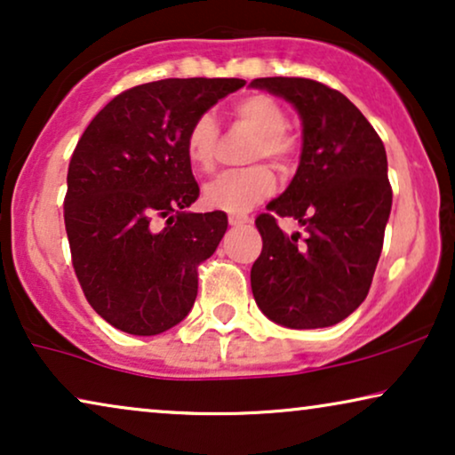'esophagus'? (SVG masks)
Segmentation results:
<instances>
[{
	"instance_id": "1",
	"label": "esophagus",
	"mask_w": 455,
	"mask_h": 455,
	"mask_svg": "<svg viewBox=\"0 0 455 455\" xmlns=\"http://www.w3.org/2000/svg\"><path fill=\"white\" fill-rule=\"evenodd\" d=\"M228 221H229V226L240 228V226H246L251 220H248V215H244V213H229Z\"/></svg>"
}]
</instances>
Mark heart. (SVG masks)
I'll list each match as a JSON object with an SVG mask.
<instances>
[{
  "label": "heart",
  "mask_w": 455,
  "mask_h": 455,
  "mask_svg": "<svg viewBox=\"0 0 455 455\" xmlns=\"http://www.w3.org/2000/svg\"><path fill=\"white\" fill-rule=\"evenodd\" d=\"M229 116L235 124L254 132V140L248 148V161H269L279 173H290L298 157V142L288 128V116L275 99L263 92H252L238 99L229 108ZM220 126L211 114H201L190 122L184 136V151L195 170L209 173L215 170ZM275 190V176L263 164L244 167V170L226 172L204 186L203 201L217 211L252 209Z\"/></svg>",
  "instance_id": "1"
}]
</instances>
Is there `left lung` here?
<instances>
[{
    "instance_id": "1",
    "label": "left lung",
    "mask_w": 455,
    "mask_h": 455,
    "mask_svg": "<svg viewBox=\"0 0 455 455\" xmlns=\"http://www.w3.org/2000/svg\"><path fill=\"white\" fill-rule=\"evenodd\" d=\"M302 117L300 165L288 190L254 223L263 251L251 269L259 308L291 329L331 327L369 294L391 211L387 155L350 99L310 78H254ZM277 216L309 234L285 236Z\"/></svg>"
}]
</instances>
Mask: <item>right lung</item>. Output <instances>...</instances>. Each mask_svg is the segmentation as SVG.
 Segmentation results:
<instances>
[{
  "mask_svg": "<svg viewBox=\"0 0 455 455\" xmlns=\"http://www.w3.org/2000/svg\"><path fill=\"white\" fill-rule=\"evenodd\" d=\"M242 78H165L111 99L80 136L64 198L72 267L120 331L157 335L190 313L198 265L228 229L223 211L186 213L201 190L184 151L190 122Z\"/></svg>",
  "mask_w": 455,
  "mask_h": 455,
  "instance_id": "1",
  "label": "right lung"
}]
</instances>
